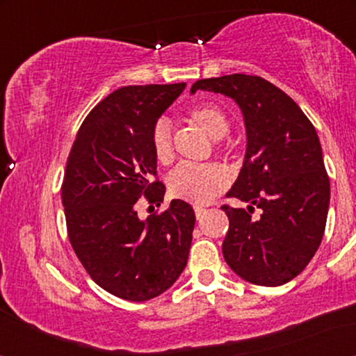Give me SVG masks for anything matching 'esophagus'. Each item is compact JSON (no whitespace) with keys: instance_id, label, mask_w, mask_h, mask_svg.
<instances>
[{"instance_id":"1","label":"esophagus","mask_w":356,"mask_h":356,"mask_svg":"<svg viewBox=\"0 0 356 356\" xmlns=\"http://www.w3.org/2000/svg\"><path fill=\"white\" fill-rule=\"evenodd\" d=\"M194 213H196V218L199 220V218H201V217L204 216V213H206V209L196 206V207H194Z\"/></svg>"}]
</instances>
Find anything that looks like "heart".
<instances>
[{"instance_id":"b5f03b06","label":"heart","mask_w":356,"mask_h":356,"mask_svg":"<svg viewBox=\"0 0 356 356\" xmlns=\"http://www.w3.org/2000/svg\"><path fill=\"white\" fill-rule=\"evenodd\" d=\"M188 120L199 126L209 138L220 140L227 136L230 124L220 106L216 104L194 105L188 110ZM150 143L155 159L162 163H168L173 159V138L170 123L165 118H160L154 124ZM228 184V175L218 165H191L179 163L170 173L168 188L175 197L183 201L197 204H207L213 196L223 191Z\"/></svg>"}]
</instances>
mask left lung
<instances>
[{"label": "left lung", "instance_id": "1", "mask_svg": "<svg viewBox=\"0 0 356 356\" xmlns=\"http://www.w3.org/2000/svg\"><path fill=\"white\" fill-rule=\"evenodd\" d=\"M196 90L230 97L246 126L245 162L227 196L250 206H222L230 220L223 257L243 280L284 285L313 259L327 220L330 183L318 133L284 90L259 76L201 79ZM254 207L259 218L250 216Z\"/></svg>", "mask_w": 356, "mask_h": 356}]
</instances>
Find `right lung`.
Instances as JSON below:
<instances>
[{
    "label": "right lung",
    "mask_w": 356,
    "mask_h": 356,
    "mask_svg": "<svg viewBox=\"0 0 356 356\" xmlns=\"http://www.w3.org/2000/svg\"><path fill=\"white\" fill-rule=\"evenodd\" d=\"M186 84L128 86L86 116L67 157L61 201L67 236L92 280L128 301L172 286L188 262L196 216L181 199L140 218L136 202H163L150 134ZM152 207V206H150ZM149 207V209H150ZM154 209V207H152Z\"/></svg>",
    "instance_id": "1"
}]
</instances>
